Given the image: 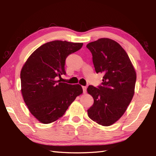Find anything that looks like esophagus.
Listing matches in <instances>:
<instances>
[{"label":"esophagus","instance_id":"obj_1","mask_svg":"<svg viewBox=\"0 0 156 156\" xmlns=\"http://www.w3.org/2000/svg\"><path fill=\"white\" fill-rule=\"evenodd\" d=\"M82 89H83V92H84V93H86V92H87V86H84V87H82Z\"/></svg>","mask_w":156,"mask_h":156}]
</instances>
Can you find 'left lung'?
<instances>
[{"instance_id": "obj_1", "label": "left lung", "mask_w": 156, "mask_h": 156, "mask_svg": "<svg viewBox=\"0 0 156 156\" xmlns=\"http://www.w3.org/2000/svg\"><path fill=\"white\" fill-rule=\"evenodd\" d=\"M87 47L96 72L103 74L100 86L87 88L94 98L88 115L99 125L110 126L122 117L133 98L136 72L124 49L112 39L101 38Z\"/></svg>"}]
</instances>
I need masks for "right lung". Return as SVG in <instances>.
I'll use <instances>...</instances> for the list:
<instances>
[{"instance_id": "1", "label": "right lung", "mask_w": 156, "mask_h": 156, "mask_svg": "<svg viewBox=\"0 0 156 156\" xmlns=\"http://www.w3.org/2000/svg\"><path fill=\"white\" fill-rule=\"evenodd\" d=\"M82 45V43L66 41L48 42L36 49L23 66V100L31 113L42 123H51L61 118L83 92L80 85L58 80L61 75L66 74V58Z\"/></svg>"}]
</instances>
